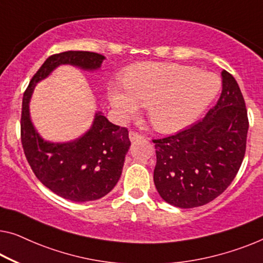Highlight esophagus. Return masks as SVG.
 Wrapping results in <instances>:
<instances>
[{
  "label": "esophagus",
  "instance_id": "1",
  "mask_svg": "<svg viewBox=\"0 0 263 263\" xmlns=\"http://www.w3.org/2000/svg\"><path fill=\"white\" fill-rule=\"evenodd\" d=\"M128 137H130L131 142H136V140H139L143 138L142 135H139L138 132H135V131H130V133H128Z\"/></svg>",
  "mask_w": 263,
  "mask_h": 263
}]
</instances>
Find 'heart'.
Instances as JSON below:
<instances>
[{
  "mask_svg": "<svg viewBox=\"0 0 263 263\" xmlns=\"http://www.w3.org/2000/svg\"><path fill=\"white\" fill-rule=\"evenodd\" d=\"M124 88L108 87L109 103L121 118L138 113L146 105L152 126L176 132L189 126L205 111L221 87L217 76L191 66L140 62L126 69Z\"/></svg>",
  "mask_w": 263,
  "mask_h": 263,
  "instance_id": "obj_1",
  "label": "heart"
}]
</instances>
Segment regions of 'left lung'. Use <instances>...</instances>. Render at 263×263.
I'll list each match as a JSON object with an SVG mask.
<instances>
[{
    "instance_id": "1",
    "label": "left lung",
    "mask_w": 263,
    "mask_h": 263,
    "mask_svg": "<svg viewBox=\"0 0 263 263\" xmlns=\"http://www.w3.org/2000/svg\"><path fill=\"white\" fill-rule=\"evenodd\" d=\"M248 127L238 84L222 70L221 97L204 118L174 136L154 139V181L160 197L189 209L221 195L240 170Z\"/></svg>"
}]
</instances>
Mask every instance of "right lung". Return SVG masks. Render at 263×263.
<instances>
[{"label":"right lung","mask_w":263,"mask_h":263,"mask_svg":"<svg viewBox=\"0 0 263 263\" xmlns=\"http://www.w3.org/2000/svg\"><path fill=\"white\" fill-rule=\"evenodd\" d=\"M105 57L93 52L68 50L50 55L31 78L22 100L21 142L31 170L45 186L73 202L96 201L118 183L131 142L126 127L112 124L96 113L89 130L67 143L47 142L35 130L29 101L35 86L60 65L84 70L100 68Z\"/></svg>","instance_id":"1"}]
</instances>
